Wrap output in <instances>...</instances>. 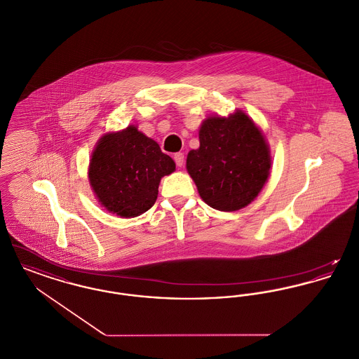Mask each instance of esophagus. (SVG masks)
Wrapping results in <instances>:
<instances>
[{"mask_svg": "<svg viewBox=\"0 0 359 359\" xmlns=\"http://www.w3.org/2000/svg\"><path fill=\"white\" fill-rule=\"evenodd\" d=\"M173 158H175V163H176V165L177 167H183L184 165V154H176L173 156Z\"/></svg>", "mask_w": 359, "mask_h": 359, "instance_id": "1", "label": "esophagus"}]
</instances>
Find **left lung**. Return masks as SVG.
I'll return each instance as SVG.
<instances>
[{
  "label": "left lung",
  "instance_id": "8db88e82",
  "mask_svg": "<svg viewBox=\"0 0 359 359\" xmlns=\"http://www.w3.org/2000/svg\"><path fill=\"white\" fill-rule=\"evenodd\" d=\"M199 148L187 154L188 175L205 205L237 211L250 205L271 176V148L243 110L208 116L199 128Z\"/></svg>",
  "mask_w": 359,
  "mask_h": 359
}]
</instances>
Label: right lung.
Returning <instances> with one entry per match:
<instances>
[{"label": "right lung", "mask_w": 359, "mask_h": 359, "mask_svg": "<svg viewBox=\"0 0 359 359\" xmlns=\"http://www.w3.org/2000/svg\"><path fill=\"white\" fill-rule=\"evenodd\" d=\"M176 164L136 125L104 133L88 164V183L103 208L120 218H135L154 205L161 177Z\"/></svg>", "instance_id": "right-lung-1"}]
</instances>
